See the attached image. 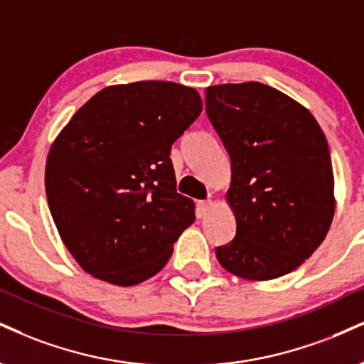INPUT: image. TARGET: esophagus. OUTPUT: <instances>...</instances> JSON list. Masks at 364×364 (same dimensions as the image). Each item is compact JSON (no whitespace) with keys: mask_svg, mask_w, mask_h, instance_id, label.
<instances>
[{"mask_svg":"<svg viewBox=\"0 0 364 364\" xmlns=\"http://www.w3.org/2000/svg\"><path fill=\"white\" fill-rule=\"evenodd\" d=\"M210 208H212V200L198 201V207H196V215H198V218H203L210 212Z\"/></svg>","mask_w":364,"mask_h":364,"instance_id":"esophagus-1","label":"esophagus"}]
</instances>
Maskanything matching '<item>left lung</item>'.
Returning <instances> with one entry per match:
<instances>
[{
	"mask_svg": "<svg viewBox=\"0 0 364 364\" xmlns=\"http://www.w3.org/2000/svg\"><path fill=\"white\" fill-rule=\"evenodd\" d=\"M205 112L229 152L227 191L235 237L217 247L229 273L266 282L296 269L322 244L334 217V174L312 113L251 81L208 86Z\"/></svg>",
	"mask_w": 364,
	"mask_h": 364,
	"instance_id": "8db88e82",
	"label": "left lung"
}]
</instances>
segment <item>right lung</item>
Here are the masks:
<instances>
[{"mask_svg":"<svg viewBox=\"0 0 364 364\" xmlns=\"http://www.w3.org/2000/svg\"><path fill=\"white\" fill-rule=\"evenodd\" d=\"M203 110L171 81L108 86L52 144L46 193L60 239L91 277L132 287L164 268L195 205L176 191L171 146Z\"/></svg>","mask_w":364,"mask_h":364,"instance_id":"1","label":"right lung"}]
</instances>
